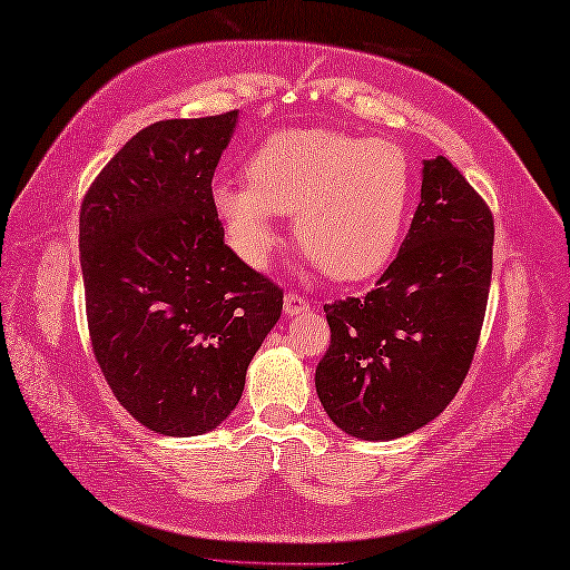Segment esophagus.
I'll use <instances>...</instances> for the list:
<instances>
[{"label":"esophagus","instance_id":"obj_1","mask_svg":"<svg viewBox=\"0 0 570 570\" xmlns=\"http://www.w3.org/2000/svg\"><path fill=\"white\" fill-rule=\"evenodd\" d=\"M309 309V302L305 299V295H299V293H293V289H289V293H285V315H302V312H307Z\"/></svg>","mask_w":570,"mask_h":570}]
</instances>
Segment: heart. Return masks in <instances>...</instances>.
<instances>
[{"label":"heart","mask_w":570,"mask_h":570,"mask_svg":"<svg viewBox=\"0 0 570 570\" xmlns=\"http://www.w3.org/2000/svg\"><path fill=\"white\" fill-rule=\"evenodd\" d=\"M246 177L216 179L212 189L214 212L243 261H268L281 240L275 214H295L299 248L336 281L379 273L399 246L411 161L391 139L289 127L255 147Z\"/></svg>","instance_id":"heart-1"}]
</instances>
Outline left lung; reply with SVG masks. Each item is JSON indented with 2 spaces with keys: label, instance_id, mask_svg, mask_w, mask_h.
I'll return each mask as SVG.
<instances>
[{
  "label": "left lung",
  "instance_id": "left-lung-1",
  "mask_svg": "<svg viewBox=\"0 0 570 570\" xmlns=\"http://www.w3.org/2000/svg\"><path fill=\"white\" fill-rule=\"evenodd\" d=\"M490 206L445 157L423 161L421 202L396 258L364 297L324 305L317 396L344 433L409 435L455 399L492 283Z\"/></svg>",
  "mask_w": 570,
  "mask_h": 570
}]
</instances>
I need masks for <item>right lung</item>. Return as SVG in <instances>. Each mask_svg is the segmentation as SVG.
<instances>
[{"label":"right lung","mask_w":570,"mask_h":570,"mask_svg":"<svg viewBox=\"0 0 570 570\" xmlns=\"http://www.w3.org/2000/svg\"><path fill=\"white\" fill-rule=\"evenodd\" d=\"M236 115L145 127L80 204L92 354L122 409L161 435L226 421L283 312V289L226 246L212 204Z\"/></svg>","instance_id":"obj_1"}]
</instances>
